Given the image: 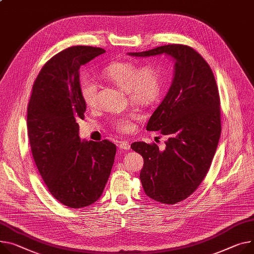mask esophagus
Returning <instances> with one entry per match:
<instances>
[{
  "instance_id": "esophagus-1",
  "label": "esophagus",
  "mask_w": 254,
  "mask_h": 254,
  "mask_svg": "<svg viewBox=\"0 0 254 254\" xmlns=\"http://www.w3.org/2000/svg\"><path fill=\"white\" fill-rule=\"evenodd\" d=\"M118 146H119V148H121V149H125V150L130 149V144H129L128 141H121V142L118 144Z\"/></svg>"
}]
</instances>
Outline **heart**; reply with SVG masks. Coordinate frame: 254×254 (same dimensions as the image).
Here are the masks:
<instances>
[{
	"instance_id": "heart-1",
	"label": "heart",
	"mask_w": 254,
	"mask_h": 254,
	"mask_svg": "<svg viewBox=\"0 0 254 254\" xmlns=\"http://www.w3.org/2000/svg\"><path fill=\"white\" fill-rule=\"evenodd\" d=\"M103 75L127 91L132 103L139 106H150L157 102L163 91V74L161 69L153 64L138 66L133 62H115L103 69ZM79 90L82 101L88 108L96 105L97 86L90 77H82L79 81ZM138 115L131 113L115 118L113 127L122 133L133 130V121Z\"/></svg>"
}]
</instances>
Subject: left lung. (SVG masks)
Masks as SVG:
<instances>
[{
  "instance_id": "8db88e82",
  "label": "left lung",
  "mask_w": 254,
  "mask_h": 254,
  "mask_svg": "<svg viewBox=\"0 0 254 254\" xmlns=\"http://www.w3.org/2000/svg\"><path fill=\"white\" fill-rule=\"evenodd\" d=\"M167 54L175 60L172 85L146 130L166 136V148L137 141L131 148L144 160L140 180L145 194L166 204L180 202L205 178L221 136L220 94L203 58L184 45H167L129 53L135 57Z\"/></svg>"
}]
</instances>
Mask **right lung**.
Returning a JSON list of instances; mask_svg holds the SVG:
<instances>
[{"mask_svg": "<svg viewBox=\"0 0 254 254\" xmlns=\"http://www.w3.org/2000/svg\"><path fill=\"white\" fill-rule=\"evenodd\" d=\"M102 48L75 46L55 55L38 73L27 108V131L35 165L53 196L71 208L101 197L113 168L116 145L79 138L86 106L79 69Z\"/></svg>", "mask_w": 254, "mask_h": 254, "instance_id": "1", "label": "right lung"}]
</instances>
